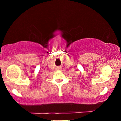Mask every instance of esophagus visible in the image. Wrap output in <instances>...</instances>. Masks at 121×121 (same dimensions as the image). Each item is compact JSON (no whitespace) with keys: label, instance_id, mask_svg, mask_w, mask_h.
<instances>
[{"label":"esophagus","instance_id":"esophagus-1","mask_svg":"<svg viewBox=\"0 0 121 121\" xmlns=\"http://www.w3.org/2000/svg\"><path fill=\"white\" fill-rule=\"evenodd\" d=\"M57 69H58V70H61V68L60 67H58V68H57Z\"/></svg>","mask_w":121,"mask_h":121}]
</instances>
